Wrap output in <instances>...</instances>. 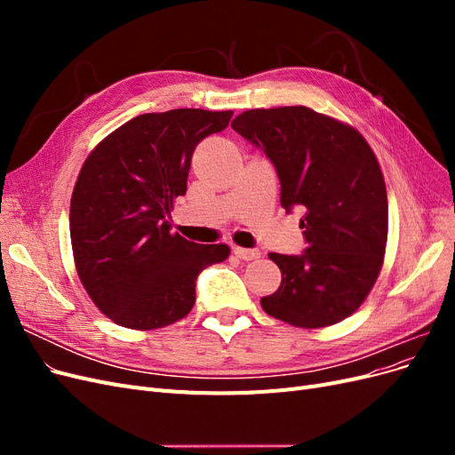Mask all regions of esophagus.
Here are the masks:
<instances>
[{
	"label": "esophagus",
	"mask_w": 455,
	"mask_h": 455,
	"mask_svg": "<svg viewBox=\"0 0 455 455\" xmlns=\"http://www.w3.org/2000/svg\"><path fill=\"white\" fill-rule=\"evenodd\" d=\"M233 252H235V256L244 259V261L259 258V251L258 249H243V246H233Z\"/></svg>",
	"instance_id": "esophagus-1"
}]
</instances>
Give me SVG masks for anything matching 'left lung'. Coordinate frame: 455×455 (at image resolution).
Masks as SVG:
<instances>
[{
    "instance_id": "obj_1",
    "label": "left lung",
    "mask_w": 455,
    "mask_h": 455,
    "mask_svg": "<svg viewBox=\"0 0 455 455\" xmlns=\"http://www.w3.org/2000/svg\"><path fill=\"white\" fill-rule=\"evenodd\" d=\"M231 127L273 163L284 211L304 214L307 246L269 252L283 279L261 307L301 328L343 321L374 286L387 243V191L374 151L359 131L306 106L249 109Z\"/></svg>"
}]
</instances>
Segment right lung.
Segmentation results:
<instances>
[{
    "label": "right lung",
    "mask_w": 455,
    "mask_h": 455,
    "mask_svg": "<svg viewBox=\"0 0 455 455\" xmlns=\"http://www.w3.org/2000/svg\"><path fill=\"white\" fill-rule=\"evenodd\" d=\"M233 112L178 108L127 121L92 149L72 194L70 237L87 294L116 324L151 330L196 304L199 273L228 244L171 235V211L188 191L197 144Z\"/></svg>",
    "instance_id": "1"
}]
</instances>
